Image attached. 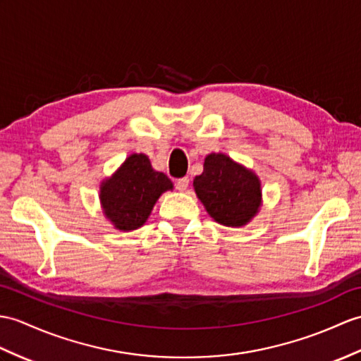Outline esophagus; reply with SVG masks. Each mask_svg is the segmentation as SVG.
Instances as JSON below:
<instances>
[{"mask_svg": "<svg viewBox=\"0 0 361 361\" xmlns=\"http://www.w3.org/2000/svg\"><path fill=\"white\" fill-rule=\"evenodd\" d=\"M189 183H190V180H189L188 177L177 180V189H178L180 192H186L188 188H189Z\"/></svg>", "mask_w": 361, "mask_h": 361, "instance_id": "34e87169", "label": "esophagus"}]
</instances>
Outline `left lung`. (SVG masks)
Masks as SVG:
<instances>
[{"label":"left lung","mask_w":361,"mask_h":361,"mask_svg":"<svg viewBox=\"0 0 361 361\" xmlns=\"http://www.w3.org/2000/svg\"><path fill=\"white\" fill-rule=\"evenodd\" d=\"M194 189L207 214L228 228L246 226L263 204L258 175L221 152L206 155Z\"/></svg>","instance_id":"8db88e82"}]
</instances>
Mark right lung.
<instances>
[{"instance_id":"right-lung-1","label":"right lung","mask_w":361,"mask_h":361,"mask_svg":"<svg viewBox=\"0 0 361 361\" xmlns=\"http://www.w3.org/2000/svg\"><path fill=\"white\" fill-rule=\"evenodd\" d=\"M173 183L155 171L145 154H130L111 177L99 184V203L115 229L129 232L141 228L164 192Z\"/></svg>"}]
</instances>
